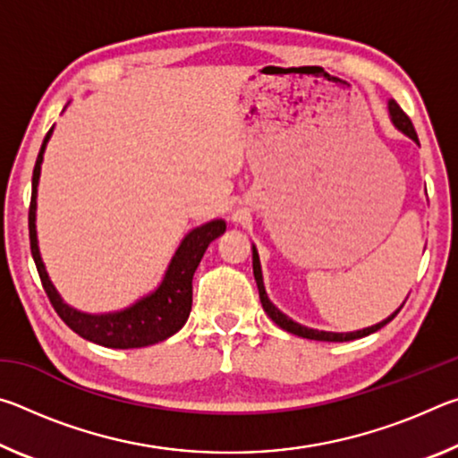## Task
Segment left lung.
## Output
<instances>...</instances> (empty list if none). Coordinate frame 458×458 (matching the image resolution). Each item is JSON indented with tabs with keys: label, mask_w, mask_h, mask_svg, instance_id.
<instances>
[{
	"label": "left lung",
	"mask_w": 458,
	"mask_h": 458,
	"mask_svg": "<svg viewBox=\"0 0 458 458\" xmlns=\"http://www.w3.org/2000/svg\"><path fill=\"white\" fill-rule=\"evenodd\" d=\"M387 108H390V117H392L394 125H396V127L402 131V133L412 139V141L418 143V135H416V131H414L412 121H410L408 114H406L404 111H402L396 100H390V103H387ZM252 270H254V278H257V286H259V294H260V303H262V309H265V311H267V315H268L270 319H273L281 329L293 333V335L305 337V339H315V341H352V339L366 337V335H369V333H376L377 329H382L384 325L390 323V321L394 319V317L398 315L400 309H402V307H400L396 313H392V315L387 317V319H384L382 323L371 325V327H366V329H361V331L333 333V331L309 329V327H303V325H299V323H294L293 319H289V317L278 311V309H276L273 303H270V299L267 297V291H265V283H262V270H260V260H259L257 246H252Z\"/></svg>",
	"instance_id": "left-lung-1"
}]
</instances>
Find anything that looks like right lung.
<instances>
[{"label":"right lung","mask_w":458,"mask_h":458,"mask_svg":"<svg viewBox=\"0 0 458 458\" xmlns=\"http://www.w3.org/2000/svg\"><path fill=\"white\" fill-rule=\"evenodd\" d=\"M54 129V127H52ZM52 129L46 133L44 143L38 153L34 175H32V199H30V214H28V226H30V248H32V257L36 262L38 275L46 294H48L54 311L60 315L68 327L81 337L92 341V344L113 347V350H131V347H145L159 344L174 333L180 331L185 321H188L191 311V278L199 265L201 257H204L208 244L212 240L224 234L226 230V222L224 220H212L204 224V226L193 228L188 236L182 240L180 248H177L169 268L164 276V281L151 294L139 299L123 311L105 313V315H89L81 313L76 309L68 307L64 301L60 299L58 291L54 289L52 281L46 273L44 262L40 257V248H38V236H36V196H38V182H40V165L44 159L46 143L52 135Z\"/></svg>","instance_id":"1"}]
</instances>
